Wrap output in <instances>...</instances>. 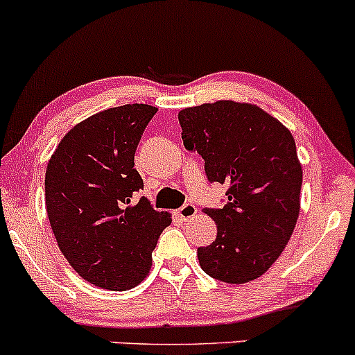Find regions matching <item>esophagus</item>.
<instances>
[{
	"label": "esophagus",
	"mask_w": 355,
	"mask_h": 355,
	"mask_svg": "<svg viewBox=\"0 0 355 355\" xmlns=\"http://www.w3.org/2000/svg\"><path fill=\"white\" fill-rule=\"evenodd\" d=\"M196 213H198V208L193 205V202H186L184 206H181V208L178 209V216L181 218L182 221L191 220V218H193Z\"/></svg>",
	"instance_id": "34e87169"
}]
</instances>
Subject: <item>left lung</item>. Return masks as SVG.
I'll use <instances>...</instances> for the list:
<instances>
[{
  "label": "left lung",
  "mask_w": 355,
  "mask_h": 355,
  "mask_svg": "<svg viewBox=\"0 0 355 355\" xmlns=\"http://www.w3.org/2000/svg\"><path fill=\"white\" fill-rule=\"evenodd\" d=\"M188 150L205 159L209 182L226 184L223 208H206L216 240L199 265L226 284L261 277L284 252L300 213L302 166L292 134L252 103L218 101L179 112Z\"/></svg>",
  "instance_id": "1"
}]
</instances>
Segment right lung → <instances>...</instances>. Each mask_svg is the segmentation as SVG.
Segmentation results:
<instances>
[{
    "label": "right lung",
    "instance_id": "right-lung-1",
    "mask_svg": "<svg viewBox=\"0 0 355 355\" xmlns=\"http://www.w3.org/2000/svg\"><path fill=\"white\" fill-rule=\"evenodd\" d=\"M156 112L127 103L92 115L65 134L46 166V213L58 248L82 278L114 292L144 280L171 225L169 213L135 199L144 181L134 154Z\"/></svg>",
    "mask_w": 355,
    "mask_h": 355
}]
</instances>
